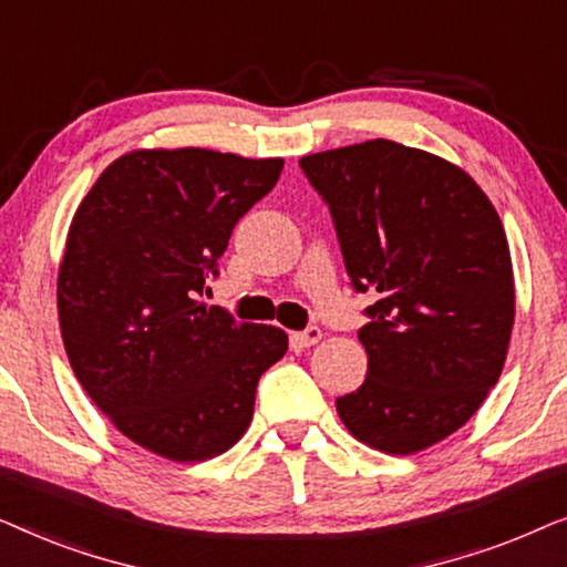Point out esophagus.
I'll return each mask as SVG.
<instances>
[{
  "instance_id": "1",
  "label": "esophagus",
  "mask_w": 567,
  "mask_h": 567,
  "mask_svg": "<svg viewBox=\"0 0 567 567\" xmlns=\"http://www.w3.org/2000/svg\"><path fill=\"white\" fill-rule=\"evenodd\" d=\"M320 338H322V330L317 328V324H309V328L293 332V336H291L293 346H299V348H309V346L320 343Z\"/></svg>"
}]
</instances>
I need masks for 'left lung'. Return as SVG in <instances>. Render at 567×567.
Listing matches in <instances>:
<instances>
[{"instance_id":"left-lung-1","label":"left lung","mask_w":567,"mask_h":567,"mask_svg":"<svg viewBox=\"0 0 567 567\" xmlns=\"http://www.w3.org/2000/svg\"><path fill=\"white\" fill-rule=\"evenodd\" d=\"M355 291H374L359 340L369 371L336 400L355 439L413 454L475 415L514 328L503 224L480 185L436 154L374 138L309 154Z\"/></svg>"}]
</instances>
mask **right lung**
<instances>
[{
    "mask_svg": "<svg viewBox=\"0 0 567 567\" xmlns=\"http://www.w3.org/2000/svg\"><path fill=\"white\" fill-rule=\"evenodd\" d=\"M284 159L138 150L76 208L59 268L61 338L76 379L123 436L173 462L227 452L289 338L198 301L231 229Z\"/></svg>",
    "mask_w": 567,
    "mask_h": 567,
    "instance_id": "add662e5",
    "label": "right lung"
}]
</instances>
